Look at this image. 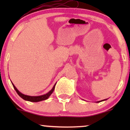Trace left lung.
<instances>
[{
	"mask_svg": "<svg viewBox=\"0 0 130 130\" xmlns=\"http://www.w3.org/2000/svg\"><path fill=\"white\" fill-rule=\"evenodd\" d=\"M104 100H106V99H105V100H101V101H97V102H96V103H99V102H101V101H104Z\"/></svg>",
	"mask_w": 130,
	"mask_h": 130,
	"instance_id": "1",
	"label": "left lung"
}]
</instances>
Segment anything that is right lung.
Segmentation results:
<instances>
[{"label":"right lung","instance_id":"obj_1","mask_svg":"<svg viewBox=\"0 0 130 130\" xmlns=\"http://www.w3.org/2000/svg\"><path fill=\"white\" fill-rule=\"evenodd\" d=\"M11 83H12V82H11ZM12 85H13V87H14V90H16V92H17L19 96H20V97H21L22 99H24V100H26V101H31V102H38V101H41L43 100H47V98L50 97V96H51V95L53 93L54 90L55 86H56V83L54 84V86H53V89H52L50 91V92H47V93L44 94V95H40V96H29V95H24V94L21 93V92H19V91L17 89H16V87L14 86V85L13 84V83H12Z\"/></svg>","mask_w":130,"mask_h":130}]
</instances>
